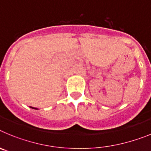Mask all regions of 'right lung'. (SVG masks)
Returning a JSON list of instances; mask_svg holds the SVG:
<instances>
[{
	"label": "right lung",
	"mask_w": 151,
	"mask_h": 151,
	"mask_svg": "<svg viewBox=\"0 0 151 151\" xmlns=\"http://www.w3.org/2000/svg\"><path fill=\"white\" fill-rule=\"evenodd\" d=\"M31 108H32V109H35V110H38V109H37V108H35V107H32V106H30Z\"/></svg>",
	"instance_id": "add662e5"
}]
</instances>
